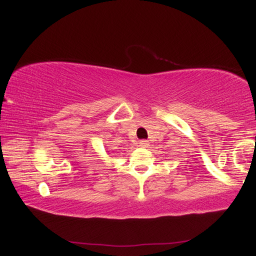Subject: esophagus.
Listing matches in <instances>:
<instances>
[{
    "label": "esophagus",
    "instance_id": "esophagus-1",
    "mask_svg": "<svg viewBox=\"0 0 256 256\" xmlns=\"http://www.w3.org/2000/svg\"><path fill=\"white\" fill-rule=\"evenodd\" d=\"M148 141L146 140H141L140 142H138V144H140V146H142V148H146V146H148Z\"/></svg>",
    "mask_w": 256,
    "mask_h": 256
}]
</instances>
